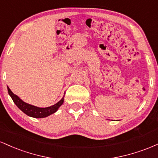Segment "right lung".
Masks as SVG:
<instances>
[{
    "mask_svg": "<svg viewBox=\"0 0 158 158\" xmlns=\"http://www.w3.org/2000/svg\"><path fill=\"white\" fill-rule=\"evenodd\" d=\"M8 93L10 95L13 102L15 103V105L17 106L23 113H25L27 116L33 118H45L47 116H50L53 113H56L59 107L64 102V96L61 98V100L59 101L57 103H56L54 105L50 106L48 107H39L36 106L32 105V104H27V103L23 102V101L19 98L16 95H15L10 90V89L7 86Z\"/></svg>",
    "mask_w": 158,
    "mask_h": 158,
    "instance_id": "right-lung-1",
    "label": "right lung"
}]
</instances>
